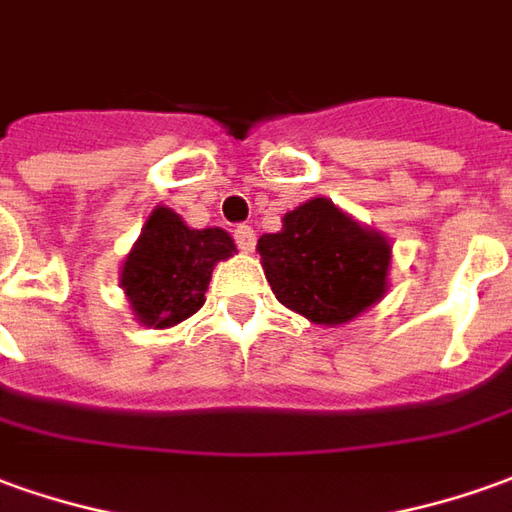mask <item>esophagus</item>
<instances>
[{"label":"esophagus","mask_w":512,"mask_h":512,"mask_svg":"<svg viewBox=\"0 0 512 512\" xmlns=\"http://www.w3.org/2000/svg\"><path fill=\"white\" fill-rule=\"evenodd\" d=\"M234 239H236V245H239V250H245V253H250L253 245H256V234H253V228H250V225H236Z\"/></svg>","instance_id":"esophagus-1"}]
</instances>
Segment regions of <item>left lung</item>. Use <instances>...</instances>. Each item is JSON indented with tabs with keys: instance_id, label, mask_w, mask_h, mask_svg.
<instances>
[{
	"instance_id": "1",
	"label": "left lung",
	"mask_w": 512,
	"mask_h": 512,
	"mask_svg": "<svg viewBox=\"0 0 512 512\" xmlns=\"http://www.w3.org/2000/svg\"><path fill=\"white\" fill-rule=\"evenodd\" d=\"M278 234L259 239L264 276L287 309L320 326L348 323L387 292L390 242L326 197L284 214Z\"/></svg>"
}]
</instances>
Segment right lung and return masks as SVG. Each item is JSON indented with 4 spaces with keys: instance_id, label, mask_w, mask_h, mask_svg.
Returning <instances> with one entry per match:
<instances>
[{
    "instance_id": "add662e5",
    "label": "right lung",
    "mask_w": 512,
    "mask_h": 512,
    "mask_svg": "<svg viewBox=\"0 0 512 512\" xmlns=\"http://www.w3.org/2000/svg\"><path fill=\"white\" fill-rule=\"evenodd\" d=\"M222 228H189L167 206H155L122 264L119 284L142 326L169 329L206 301L214 264L234 256Z\"/></svg>"
}]
</instances>
